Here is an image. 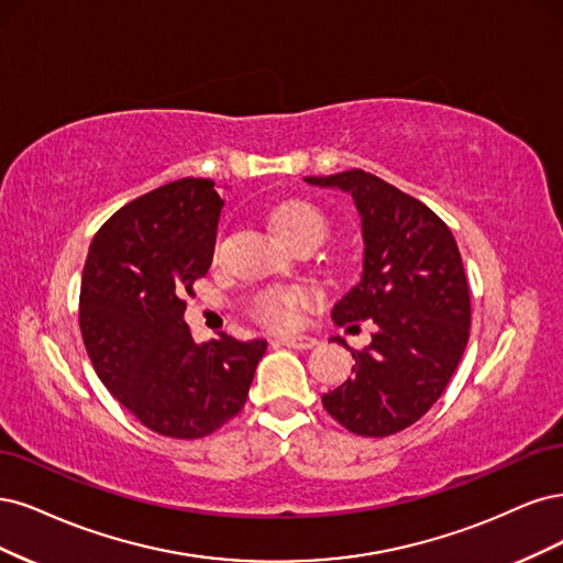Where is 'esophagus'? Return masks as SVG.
Returning <instances> with one entry per match:
<instances>
[{
  "label": "esophagus",
  "mask_w": 563,
  "mask_h": 563,
  "mask_svg": "<svg viewBox=\"0 0 563 563\" xmlns=\"http://www.w3.org/2000/svg\"><path fill=\"white\" fill-rule=\"evenodd\" d=\"M278 341L287 349H295V351H308L318 346V339L316 336H308V334H299V336H278Z\"/></svg>",
  "instance_id": "34e87169"
}]
</instances>
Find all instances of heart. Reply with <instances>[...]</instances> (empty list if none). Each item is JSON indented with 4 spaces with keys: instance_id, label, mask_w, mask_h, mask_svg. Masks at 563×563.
<instances>
[{
    "instance_id": "b5f03b06",
    "label": "heart",
    "mask_w": 563,
    "mask_h": 563,
    "mask_svg": "<svg viewBox=\"0 0 563 563\" xmlns=\"http://www.w3.org/2000/svg\"><path fill=\"white\" fill-rule=\"evenodd\" d=\"M268 224L280 241L295 239H318L324 235L322 212L306 201H285L268 212ZM306 299L303 289L283 287L266 289L252 301V313L257 320L271 324V328H292L297 322V306Z\"/></svg>"
}]
</instances>
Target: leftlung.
Masks as SVG:
<instances>
[{
  "mask_svg": "<svg viewBox=\"0 0 563 563\" xmlns=\"http://www.w3.org/2000/svg\"><path fill=\"white\" fill-rule=\"evenodd\" d=\"M303 183L349 194L360 214V280L334 303L332 320L376 324L369 346L353 353V378L324 393L322 405L346 430L386 438L419 421L459 367L470 330L461 252L438 214L376 175Z\"/></svg>",
  "mask_w": 563,
  "mask_h": 563,
  "instance_id": "8db88e82",
  "label": "left lung"
}]
</instances>
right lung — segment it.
I'll return each mask as SVG.
<instances>
[{
    "mask_svg": "<svg viewBox=\"0 0 563 563\" xmlns=\"http://www.w3.org/2000/svg\"><path fill=\"white\" fill-rule=\"evenodd\" d=\"M224 201L185 177L114 212L88 247L79 324L96 374L150 430L198 440L247 400L266 341L196 343L185 295L208 274Z\"/></svg>",
    "mask_w": 563,
    "mask_h": 563,
    "instance_id": "add662e5",
    "label": "right lung"
}]
</instances>
